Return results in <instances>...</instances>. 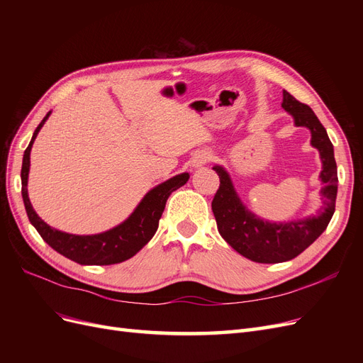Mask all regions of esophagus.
<instances>
[{"instance_id":"34e87169","label":"esophagus","mask_w":363,"mask_h":363,"mask_svg":"<svg viewBox=\"0 0 363 363\" xmlns=\"http://www.w3.org/2000/svg\"><path fill=\"white\" fill-rule=\"evenodd\" d=\"M212 160V155L211 152H206V151H201V152H199V155H196L195 157H194V167L195 168H200V167H203V164H206V163H208Z\"/></svg>"}]
</instances>
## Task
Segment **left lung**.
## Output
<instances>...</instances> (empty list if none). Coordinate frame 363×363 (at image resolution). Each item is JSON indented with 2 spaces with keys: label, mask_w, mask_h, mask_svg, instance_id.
Here are the masks:
<instances>
[{
  "label": "left lung",
  "mask_w": 363,
  "mask_h": 363,
  "mask_svg": "<svg viewBox=\"0 0 363 363\" xmlns=\"http://www.w3.org/2000/svg\"><path fill=\"white\" fill-rule=\"evenodd\" d=\"M281 107L294 116L295 125L311 130L312 145L320 150L323 160L321 180L324 183V188L321 189L324 206L320 213L286 224L262 221L245 211L238 199L228 174L221 167L213 168L219 175V188L212 201L218 232L239 255L257 263H280L301 255L321 236L335 213L337 168L333 144L312 108L296 100L288 91H283Z\"/></svg>",
  "instance_id": "obj_1"
}]
</instances>
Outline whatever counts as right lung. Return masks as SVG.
Here are the masks:
<instances>
[{
	"instance_id": "right-lung-1",
	"label": "right lung",
	"mask_w": 363,
	"mask_h": 363,
	"mask_svg": "<svg viewBox=\"0 0 363 363\" xmlns=\"http://www.w3.org/2000/svg\"><path fill=\"white\" fill-rule=\"evenodd\" d=\"M50 112L40 121V124L33 133V138L27 150L24 151L23 169H21V180H23V200L27 211L30 223L35 225L40 238L62 256L68 257L80 265H115L130 257H133L136 252L148 244V240L155 236L159 227V219L164 211V204L169 199V195L189 180V174H180L169 179L155 189H151L144 200L139 203L136 211L128 216L127 221L119 224L118 227L108 230V232L91 236H77L65 232H59L56 228H51L47 223L33 211L31 203L27 194V179L30 169V151L35 142L39 130L45 124Z\"/></svg>"
}]
</instances>
